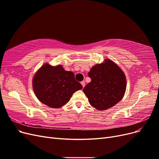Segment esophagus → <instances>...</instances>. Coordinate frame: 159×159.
<instances>
[{
    "label": "esophagus",
    "instance_id": "esophagus-1",
    "mask_svg": "<svg viewBox=\"0 0 159 159\" xmlns=\"http://www.w3.org/2000/svg\"><path fill=\"white\" fill-rule=\"evenodd\" d=\"M81 85H82V87L83 88H84L85 87V81H81Z\"/></svg>",
    "mask_w": 159,
    "mask_h": 159
}]
</instances>
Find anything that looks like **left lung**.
Returning a JSON list of instances; mask_svg holds the SVG:
<instances>
[{
    "label": "left lung",
    "instance_id": "1",
    "mask_svg": "<svg viewBox=\"0 0 159 159\" xmlns=\"http://www.w3.org/2000/svg\"><path fill=\"white\" fill-rule=\"evenodd\" d=\"M88 75L91 81L83 91L91 106L105 110L122 99L126 90V78L113 61L106 59L105 63L94 66Z\"/></svg>",
    "mask_w": 159,
    "mask_h": 159
}]
</instances>
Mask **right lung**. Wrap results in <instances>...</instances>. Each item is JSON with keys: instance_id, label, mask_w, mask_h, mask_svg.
Returning <instances> with one entry per match:
<instances>
[{"instance_id": "add662e5", "label": "right lung", "mask_w": 159, "mask_h": 159, "mask_svg": "<svg viewBox=\"0 0 159 159\" xmlns=\"http://www.w3.org/2000/svg\"><path fill=\"white\" fill-rule=\"evenodd\" d=\"M33 89L42 103L52 108H59L68 103L72 94L82 89L72 71L61 66L45 64L34 76Z\"/></svg>"}]
</instances>
